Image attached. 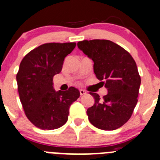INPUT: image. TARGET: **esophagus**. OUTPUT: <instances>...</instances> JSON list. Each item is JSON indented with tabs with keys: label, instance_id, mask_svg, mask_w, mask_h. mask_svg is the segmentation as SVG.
<instances>
[{
	"label": "esophagus",
	"instance_id": "1",
	"mask_svg": "<svg viewBox=\"0 0 160 160\" xmlns=\"http://www.w3.org/2000/svg\"><path fill=\"white\" fill-rule=\"evenodd\" d=\"M79 92H80V94H81V95H85L86 93V90H82V89H81V90H79Z\"/></svg>",
	"mask_w": 160,
	"mask_h": 160
}]
</instances>
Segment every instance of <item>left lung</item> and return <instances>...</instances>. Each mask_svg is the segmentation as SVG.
<instances>
[{"label": "left lung", "instance_id": "1", "mask_svg": "<svg viewBox=\"0 0 160 160\" xmlns=\"http://www.w3.org/2000/svg\"><path fill=\"white\" fill-rule=\"evenodd\" d=\"M77 45L93 60L97 78L105 81L108 90L102 99L90 93L94 98L93 105L86 111L90 122L99 129H117L129 120L138 101L141 79L136 62L128 51L110 40H83Z\"/></svg>", "mask_w": 160, "mask_h": 160}]
</instances>
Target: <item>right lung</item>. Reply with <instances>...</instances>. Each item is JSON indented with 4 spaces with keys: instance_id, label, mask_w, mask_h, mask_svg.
Listing matches in <instances>:
<instances>
[{
    "instance_id": "add662e5",
    "label": "right lung",
    "mask_w": 160,
    "mask_h": 160,
    "mask_svg": "<svg viewBox=\"0 0 160 160\" xmlns=\"http://www.w3.org/2000/svg\"><path fill=\"white\" fill-rule=\"evenodd\" d=\"M75 43H49L35 48L22 59L17 74L20 99L29 121L43 130L62 127L71 104L80 96L76 88L55 91L53 77L61 72L65 57Z\"/></svg>"
}]
</instances>
